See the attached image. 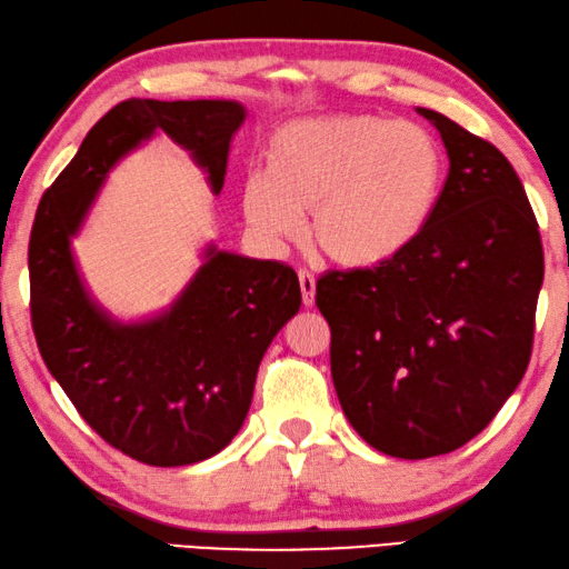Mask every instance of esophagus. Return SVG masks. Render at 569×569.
<instances>
[{"label":"esophagus","mask_w":569,"mask_h":569,"mask_svg":"<svg viewBox=\"0 0 569 569\" xmlns=\"http://www.w3.org/2000/svg\"><path fill=\"white\" fill-rule=\"evenodd\" d=\"M299 286H301V299H303V307H311L315 303V293H317V278L311 270H299Z\"/></svg>","instance_id":"obj_1"}]
</instances>
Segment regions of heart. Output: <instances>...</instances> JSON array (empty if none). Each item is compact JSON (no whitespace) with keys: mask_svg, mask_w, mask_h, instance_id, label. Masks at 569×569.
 Segmentation results:
<instances>
[{"mask_svg":"<svg viewBox=\"0 0 569 569\" xmlns=\"http://www.w3.org/2000/svg\"><path fill=\"white\" fill-rule=\"evenodd\" d=\"M441 149L412 121L342 113L273 133L266 172L244 182V219L270 242L301 234L346 268L381 266L426 227L441 190Z\"/></svg>","mask_w":569,"mask_h":569,"instance_id":"b5f03b06","label":"heart"}]
</instances>
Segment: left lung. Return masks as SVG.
Segmentation results:
<instances>
[{
  "label": "left lung",
  "mask_w": 569,
  "mask_h": 569,
  "mask_svg": "<svg viewBox=\"0 0 569 569\" xmlns=\"http://www.w3.org/2000/svg\"><path fill=\"white\" fill-rule=\"evenodd\" d=\"M418 110L451 162L428 223L381 266L317 281L342 412L397 459L451 453L490 426L531 361L543 281L539 223L513 164Z\"/></svg>",
  "instance_id": "obj_1"
}]
</instances>
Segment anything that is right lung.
I'll use <instances>...</instances> for the list:
<instances>
[{"label":"right lung","mask_w":569,"mask_h":569,"mask_svg":"<svg viewBox=\"0 0 569 569\" xmlns=\"http://www.w3.org/2000/svg\"><path fill=\"white\" fill-rule=\"evenodd\" d=\"M244 108L229 100H123L46 190L30 231V322L48 371L102 441L149 467H186L239 433L262 356L301 307L293 268L208 250L164 317L116 325L84 293L69 237L110 167L157 128L193 151L221 193Z\"/></svg>","instance_id":"right-lung-1"}]
</instances>
